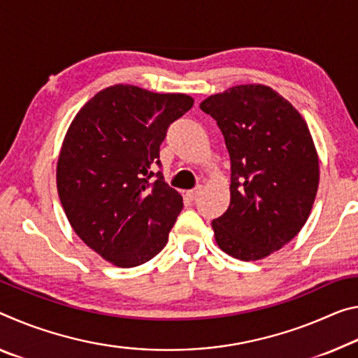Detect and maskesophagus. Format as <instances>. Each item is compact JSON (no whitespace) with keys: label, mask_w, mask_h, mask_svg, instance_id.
<instances>
[{"label":"esophagus","mask_w":358,"mask_h":358,"mask_svg":"<svg viewBox=\"0 0 358 358\" xmlns=\"http://www.w3.org/2000/svg\"><path fill=\"white\" fill-rule=\"evenodd\" d=\"M201 191H202L201 186H197V188H194V189H191V191L186 192V197H188L189 201H196V199H197V196L201 194Z\"/></svg>","instance_id":"obj_1"}]
</instances>
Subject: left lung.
Masks as SVG:
<instances>
[{"instance_id": "1", "label": "left lung", "mask_w": 358, "mask_h": 358, "mask_svg": "<svg viewBox=\"0 0 358 358\" xmlns=\"http://www.w3.org/2000/svg\"><path fill=\"white\" fill-rule=\"evenodd\" d=\"M199 106L231 157V202L212 221L215 241L232 258L263 259L301 231L314 206L320 170L308 124L263 84L229 87Z\"/></svg>"}]
</instances>
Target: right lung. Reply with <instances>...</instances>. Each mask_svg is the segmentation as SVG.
<instances>
[{
  "instance_id": "right-lung-1",
  "label": "right lung",
  "mask_w": 358,
  "mask_h": 358,
  "mask_svg": "<svg viewBox=\"0 0 358 358\" xmlns=\"http://www.w3.org/2000/svg\"><path fill=\"white\" fill-rule=\"evenodd\" d=\"M194 105L186 94L130 84L100 90L73 119L57 161V191L89 248L117 268H134L166 247L183 197L152 181L167 129Z\"/></svg>"
}]
</instances>
